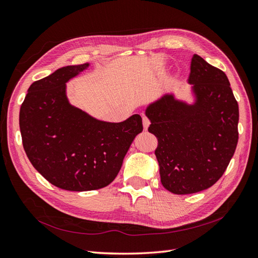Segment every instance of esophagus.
I'll return each mask as SVG.
<instances>
[{
  "label": "esophagus",
  "instance_id": "1",
  "mask_svg": "<svg viewBox=\"0 0 258 258\" xmlns=\"http://www.w3.org/2000/svg\"><path fill=\"white\" fill-rule=\"evenodd\" d=\"M142 121H143V128H144V130H148V128H149V126H150V120L148 119V118L143 117Z\"/></svg>",
  "mask_w": 258,
  "mask_h": 258
}]
</instances>
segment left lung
I'll use <instances>...</instances> for the list:
<instances>
[{
    "label": "left lung",
    "mask_w": 258,
    "mask_h": 258,
    "mask_svg": "<svg viewBox=\"0 0 258 258\" xmlns=\"http://www.w3.org/2000/svg\"><path fill=\"white\" fill-rule=\"evenodd\" d=\"M190 71L193 103L166 93L145 109L149 132L158 141L162 184L175 194L197 193L217 182L239 139V105L226 74L197 54Z\"/></svg>",
    "instance_id": "8db88e82"
}]
</instances>
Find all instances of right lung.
<instances>
[{"instance_id": "add662e5", "label": "right lung", "mask_w": 258, "mask_h": 258, "mask_svg": "<svg viewBox=\"0 0 258 258\" xmlns=\"http://www.w3.org/2000/svg\"><path fill=\"white\" fill-rule=\"evenodd\" d=\"M89 66H65L34 81L19 112L28 158L48 182L62 190L92 191L108 185L143 130L138 114L121 122H108L69 103L66 83Z\"/></svg>"}]
</instances>
